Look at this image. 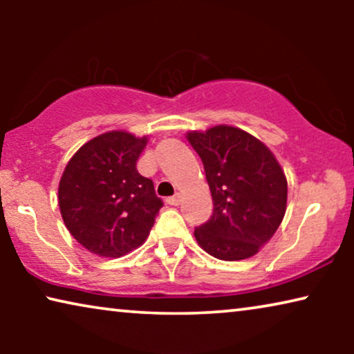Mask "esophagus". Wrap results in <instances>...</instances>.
Listing matches in <instances>:
<instances>
[{
  "mask_svg": "<svg viewBox=\"0 0 354 354\" xmlns=\"http://www.w3.org/2000/svg\"><path fill=\"white\" fill-rule=\"evenodd\" d=\"M166 201H167V205H171V206H177V205H180V201H182V195H180V193H176V195H174V196H169Z\"/></svg>",
  "mask_w": 354,
  "mask_h": 354,
  "instance_id": "34e87169",
  "label": "esophagus"
}]
</instances>
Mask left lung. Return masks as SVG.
<instances>
[{
  "mask_svg": "<svg viewBox=\"0 0 354 354\" xmlns=\"http://www.w3.org/2000/svg\"><path fill=\"white\" fill-rule=\"evenodd\" d=\"M214 212L195 229L198 245L222 261L248 259L272 239L287 211V177L274 153L245 130L214 125L190 130Z\"/></svg>",
  "mask_w": 354,
  "mask_h": 354,
  "instance_id": "obj_1",
  "label": "left lung"
}]
</instances>
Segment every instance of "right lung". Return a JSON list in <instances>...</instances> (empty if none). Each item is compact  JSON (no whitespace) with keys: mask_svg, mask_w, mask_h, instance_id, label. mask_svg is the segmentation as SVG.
I'll return each mask as SVG.
<instances>
[{"mask_svg":"<svg viewBox=\"0 0 354 354\" xmlns=\"http://www.w3.org/2000/svg\"><path fill=\"white\" fill-rule=\"evenodd\" d=\"M148 137L109 130L77 149L66 164L57 200L71 235L90 253L120 258L148 239L162 201L137 161Z\"/></svg>","mask_w":354,"mask_h":354,"instance_id":"obj_1","label":"right lung"}]
</instances>
